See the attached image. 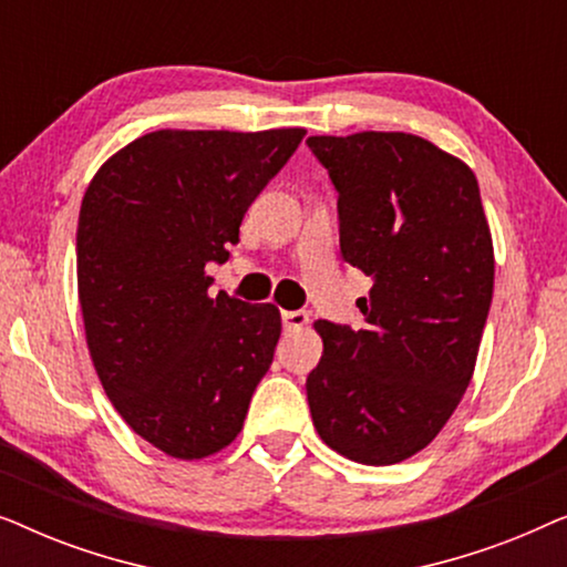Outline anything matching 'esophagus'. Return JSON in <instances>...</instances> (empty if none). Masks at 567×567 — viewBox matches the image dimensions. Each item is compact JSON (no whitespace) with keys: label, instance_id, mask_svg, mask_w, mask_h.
I'll use <instances>...</instances> for the list:
<instances>
[{"label":"esophagus","instance_id":"1","mask_svg":"<svg viewBox=\"0 0 567 567\" xmlns=\"http://www.w3.org/2000/svg\"><path fill=\"white\" fill-rule=\"evenodd\" d=\"M281 322H284V330H301L305 324L309 322V315L305 309H297V312H281Z\"/></svg>","mask_w":567,"mask_h":567}]
</instances>
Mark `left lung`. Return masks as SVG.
Wrapping results in <instances>:
<instances>
[{
    "label": "left lung",
    "mask_w": 567,
    "mask_h": 567,
    "mask_svg": "<svg viewBox=\"0 0 567 567\" xmlns=\"http://www.w3.org/2000/svg\"><path fill=\"white\" fill-rule=\"evenodd\" d=\"M338 190L340 252L374 278L367 328L317 320L307 377L320 439L361 464H398L431 444L475 371L493 299V237L477 177L402 131L309 136Z\"/></svg>",
    "instance_id": "obj_1"
}]
</instances>
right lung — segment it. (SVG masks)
Instances as JSON below:
<instances>
[{
	"mask_svg": "<svg viewBox=\"0 0 567 567\" xmlns=\"http://www.w3.org/2000/svg\"><path fill=\"white\" fill-rule=\"evenodd\" d=\"M305 128L138 136L82 198L76 289L100 384L118 415L175 460H204L243 431L281 338L274 305L208 293L239 224Z\"/></svg>",
	"mask_w": 567,
	"mask_h": 567,
	"instance_id": "obj_1",
	"label": "right lung"
}]
</instances>
